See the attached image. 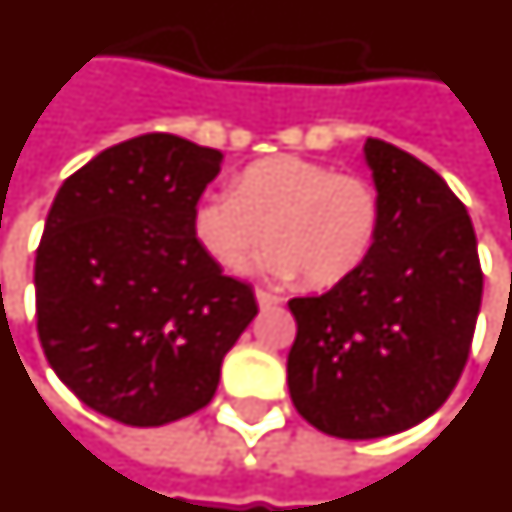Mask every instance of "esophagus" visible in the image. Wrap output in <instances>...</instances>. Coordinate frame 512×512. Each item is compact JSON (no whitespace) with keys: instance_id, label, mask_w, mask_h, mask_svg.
<instances>
[{"instance_id":"esophagus-1","label":"esophagus","mask_w":512,"mask_h":512,"mask_svg":"<svg viewBox=\"0 0 512 512\" xmlns=\"http://www.w3.org/2000/svg\"><path fill=\"white\" fill-rule=\"evenodd\" d=\"M255 298H257V304H260V309H268V306L282 304V298H279V295L266 293V290H255Z\"/></svg>"}]
</instances>
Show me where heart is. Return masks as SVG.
<instances>
[{
  "label": "heart",
  "mask_w": 512,
  "mask_h": 512,
  "mask_svg": "<svg viewBox=\"0 0 512 512\" xmlns=\"http://www.w3.org/2000/svg\"><path fill=\"white\" fill-rule=\"evenodd\" d=\"M380 198L361 176L304 157H271L241 170L236 189L195 208V238L222 268L238 271L266 238L257 268L274 279L304 274L336 285L361 266L377 236Z\"/></svg>",
  "instance_id": "obj_1"
}]
</instances>
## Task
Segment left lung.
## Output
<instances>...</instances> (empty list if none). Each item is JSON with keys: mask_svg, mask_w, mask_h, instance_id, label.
Instances as JSON below:
<instances>
[{"mask_svg": "<svg viewBox=\"0 0 512 512\" xmlns=\"http://www.w3.org/2000/svg\"><path fill=\"white\" fill-rule=\"evenodd\" d=\"M363 157L380 198L369 255L328 293L287 304L290 399L339 439L434 415L464 372L483 298L475 227L445 179L385 140H366Z\"/></svg>", "mask_w": 512, "mask_h": 512, "instance_id": "8db88e82", "label": "left lung"}]
</instances>
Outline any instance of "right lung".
Listing matches in <instances>:
<instances>
[{
  "label": "right lung",
  "mask_w": 512,
  "mask_h": 512,
  "mask_svg": "<svg viewBox=\"0 0 512 512\" xmlns=\"http://www.w3.org/2000/svg\"><path fill=\"white\" fill-rule=\"evenodd\" d=\"M222 151L168 132L100 151L56 192L34 260L37 333L56 377L105 418L165 426L214 399L252 287L195 238Z\"/></svg>",
  "instance_id": "add662e5"
}]
</instances>
